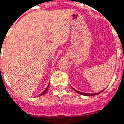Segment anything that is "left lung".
<instances>
[{"label": "left lung", "mask_w": 124, "mask_h": 124, "mask_svg": "<svg viewBox=\"0 0 124 124\" xmlns=\"http://www.w3.org/2000/svg\"><path fill=\"white\" fill-rule=\"evenodd\" d=\"M73 88V90L75 91V92H76L77 93H78V94H82V95H85V96H93V95H97V94H99L100 93H101L104 90H102V91H101V92H100V93H94V94H90V93H81V92H80V91H78V90H76L75 89H74L73 87H72Z\"/></svg>", "instance_id": "8db88e82"}]
</instances>
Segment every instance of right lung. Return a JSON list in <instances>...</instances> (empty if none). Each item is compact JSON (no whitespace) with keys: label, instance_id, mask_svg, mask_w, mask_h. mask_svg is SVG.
<instances>
[{"label":"right lung","instance_id":"1","mask_svg":"<svg viewBox=\"0 0 124 124\" xmlns=\"http://www.w3.org/2000/svg\"><path fill=\"white\" fill-rule=\"evenodd\" d=\"M49 85H50V84H49V85L47 86V87H46V89H45V90H44L43 92H42V93H41V94H40L39 96H41V95H43V94H44L45 93H46V91H47V90H48V89H49Z\"/></svg>","mask_w":124,"mask_h":124}]
</instances>
